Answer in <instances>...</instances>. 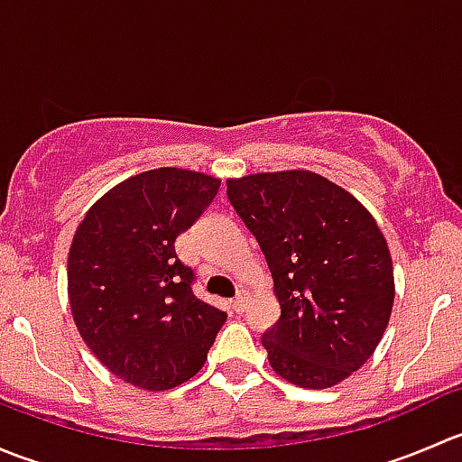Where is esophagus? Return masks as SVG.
I'll return each mask as SVG.
<instances>
[{"label": "esophagus", "instance_id": "34e87169", "mask_svg": "<svg viewBox=\"0 0 462 462\" xmlns=\"http://www.w3.org/2000/svg\"><path fill=\"white\" fill-rule=\"evenodd\" d=\"M245 306H248V295H245V292L241 291L239 295H236V300L232 301V309H235V313H244Z\"/></svg>", "mask_w": 462, "mask_h": 462}]
</instances>
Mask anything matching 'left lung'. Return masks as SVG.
Returning <instances> with one entry per match:
<instances>
[{
    "label": "left lung",
    "mask_w": 462,
    "mask_h": 462,
    "mask_svg": "<svg viewBox=\"0 0 462 462\" xmlns=\"http://www.w3.org/2000/svg\"><path fill=\"white\" fill-rule=\"evenodd\" d=\"M227 199L282 306L261 337L274 374L304 389L342 382L374 356L393 309V265L374 217L304 170L227 180Z\"/></svg>",
    "instance_id": "1"
}]
</instances>
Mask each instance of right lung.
<instances>
[{"label": "right lung", "mask_w": 462, "mask_h": 462, "mask_svg": "<svg viewBox=\"0 0 462 462\" xmlns=\"http://www.w3.org/2000/svg\"><path fill=\"white\" fill-rule=\"evenodd\" d=\"M221 180L161 167L116 185L87 212L69 250V301L93 356L147 391L201 371L227 315L192 291L174 241L208 209Z\"/></svg>", "instance_id": "obj_1"}]
</instances>
